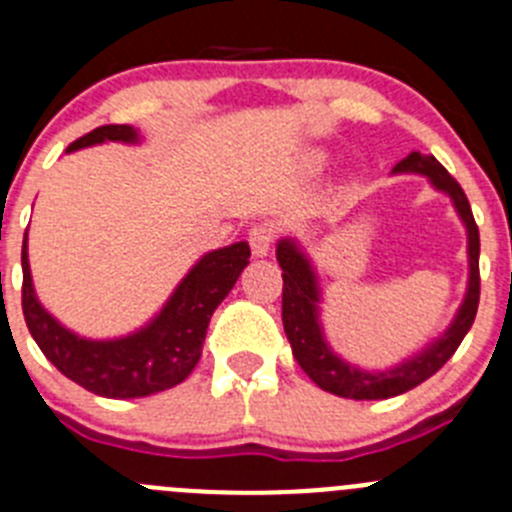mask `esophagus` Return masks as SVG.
<instances>
[{
	"label": "esophagus",
	"instance_id": "1",
	"mask_svg": "<svg viewBox=\"0 0 512 512\" xmlns=\"http://www.w3.org/2000/svg\"><path fill=\"white\" fill-rule=\"evenodd\" d=\"M248 243H251L253 256L264 259V256H269L271 243H274V228H271V225H266V223L253 225L251 233H248Z\"/></svg>",
	"mask_w": 512,
	"mask_h": 512
}]
</instances>
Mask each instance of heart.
I'll return each mask as SVG.
<instances>
[{
    "instance_id": "obj_1",
    "label": "heart",
    "mask_w": 512,
    "mask_h": 512,
    "mask_svg": "<svg viewBox=\"0 0 512 512\" xmlns=\"http://www.w3.org/2000/svg\"><path fill=\"white\" fill-rule=\"evenodd\" d=\"M317 162H320V159H314V164H317Z\"/></svg>"
}]
</instances>
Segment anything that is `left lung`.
Masks as SVG:
<instances>
[{
    "instance_id": "left-lung-1",
    "label": "left lung",
    "mask_w": 512,
    "mask_h": 512,
    "mask_svg": "<svg viewBox=\"0 0 512 512\" xmlns=\"http://www.w3.org/2000/svg\"><path fill=\"white\" fill-rule=\"evenodd\" d=\"M393 172H416V175L429 177V182L437 190L447 192L467 228V256H470V279H467V294L459 307L457 317L447 327L444 335L431 342L429 348L416 353L414 358L403 360L396 368L388 370H363L353 363H345L327 345L325 332L320 322V284L314 274L312 264L304 256L297 241L281 238L276 243V261L281 266V320L284 332L292 342V353L304 373L312 378L322 391L335 393L342 398H355V401H378V398H391L398 393H406L424 383L426 378L437 373L444 363L459 348V342L470 332L475 322L477 304H480V231H477L475 215H472L470 200L459 187V182L444 170L437 157L421 152H411L409 157L393 167Z\"/></svg>"
}]
</instances>
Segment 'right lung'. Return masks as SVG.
Masks as SVG:
<instances>
[{
    "label": "right lung",
    "mask_w": 512,
    "mask_h": 512,
    "mask_svg": "<svg viewBox=\"0 0 512 512\" xmlns=\"http://www.w3.org/2000/svg\"><path fill=\"white\" fill-rule=\"evenodd\" d=\"M103 142L137 144L139 131L129 124H106L75 139L68 152ZM246 241L205 253L187 271L159 314L142 330L114 340H88L60 325L42 307L32 287L27 233L22 243V312L30 335L45 358L78 386L106 398H142L177 386L203 355L205 332L218 304L228 297L248 266Z\"/></svg>",
    "instance_id": "right-lung-1"
}]
</instances>
